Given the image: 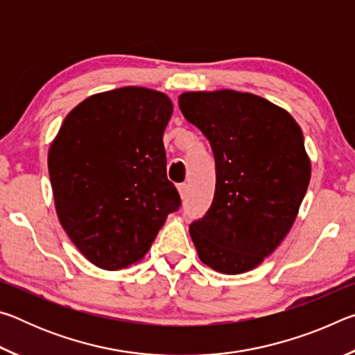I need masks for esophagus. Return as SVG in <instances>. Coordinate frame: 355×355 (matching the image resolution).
I'll return each mask as SVG.
<instances>
[{
  "label": "esophagus",
  "mask_w": 355,
  "mask_h": 355,
  "mask_svg": "<svg viewBox=\"0 0 355 355\" xmlns=\"http://www.w3.org/2000/svg\"><path fill=\"white\" fill-rule=\"evenodd\" d=\"M177 189H178V194H180V197H182V199H184V197L188 196V184H186V183L178 184Z\"/></svg>",
  "instance_id": "34e87169"
}]
</instances>
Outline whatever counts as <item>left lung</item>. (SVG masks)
I'll use <instances>...</instances> for the list:
<instances>
[{"mask_svg": "<svg viewBox=\"0 0 355 355\" xmlns=\"http://www.w3.org/2000/svg\"><path fill=\"white\" fill-rule=\"evenodd\" d=\"M178 106L216 161L213 205L189 227L197 255L220 274L248 272L297 218L311 175L302 130L284 107L250 92H183Z\"/></svg>", "mask_w": 355, "mask_h": 355, "instance_id": "8db88e82", "label": "left lung"}]
</instances>
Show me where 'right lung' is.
Returning a JSON list of instances; mask_svg holds the SVG:
<instances>
[{
    "mask_svg": "<svg viewBox=\"0 0 355 355\" xmlns=\"http://www.w3.org/2000/svg\"><path fill=\"white\" fill-rule=\"evenodd\" d=\"M172 112L163 92L119 87L83 100L51 142L48 172L58 219L100 269L141 261L180 207L163 142Z\"/></svg>",
    "mask_w": 355,
    "mask_h": 355,
    "instance_id": "add662e5",
    "label": "right lung"
}]
</instances>
